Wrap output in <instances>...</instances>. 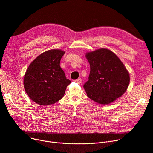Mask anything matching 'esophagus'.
Returning a JSON list of instances; mask_svg holds the SVG:
<instances>
[{"label": "esophagus", "instance_id": "34e87169", "mask_svg": "<svg viewBox=\"0 0 153 153\" xmlns=\"http://www.w3.org/2000/svg\"><path fill=\"white\" fill-rule=\"evenodd\" d=\"M75 81H76V82H77L78 84H81V83L82 82V79H81V78H78L77 79L75 80Z\"/></svg>", "mask_w": 153, "mask_h": 153}]
</instances>
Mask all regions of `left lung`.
Instances as JSON below:
<instances>
[{
	"label": "left lung",
	"mask_w": 153,
	"mask_h": 153,
	"mask_svg": "<svg viewBox=\"0 0 153 153\" xmlns=\"http://www.w3.org/2000/svg\"><path fill=\"white\" fill-rule=\"evenodd\" d=\"M90 64L89 81L84 85L87 97L102 105H108L126 91L130 74L118 56L107 48L86 53Z\"/></svg>",
	"instance_id": "8db88e82"
}]
</instances>
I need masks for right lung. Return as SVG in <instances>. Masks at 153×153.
<instances>
[{"instance_id": "obj_1", "label": "right lung", "mask_w": 153, "mask_h": 153, "mask_svg": "<svg viewBox=\"0 0 153 153\" xmlns=\"http://www.w3.org/2000/svg\"><path fill=\"white\" fill-rule=\"evenodd\" d=\"M64 53L58 49L46 51L37 56L26 71L24 89L28 97L40 105H50L59 101L71 82L59 66Z\"/></svg>"}]
</instances>
